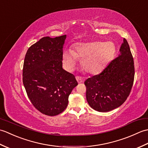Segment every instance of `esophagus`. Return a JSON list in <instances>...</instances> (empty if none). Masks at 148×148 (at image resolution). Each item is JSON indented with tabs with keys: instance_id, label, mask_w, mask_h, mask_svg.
I'll list each match as a JSON object with an SVG mask.
<instances>
[{
	"instance_id": "1",
	"label": "esophagus",
	"mask_w": 148,
	"mask_h": 148,
	"mask_svg": "<svg viewBox=\"0 0 148 148\" xmlns=\"http://www.w3.org/2000/svg\"><path fill=\"white\" fill-rule=\"evenodd\" d=\"M76 79L77 82L79 83H81V82H82V81H83V77H81V76H76Z\"/></svg>"
}]
</instances>
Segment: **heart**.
Listing matches in <instances>:
<instances>
[{"label":"heart","mask_w":148,"mask_h":148,"mask_svg":"<svg viewBox=\"0 0 148 148\" xmlns=\"http://www.w3.org/2000/svg\"><path fill=\"white\" fill-rule=\"evenodd\" d=\"M116 52V47L112 42L96 41L77 43L74 49L67 50L63 54V62L67 69L76 64L77 58H81V65L86 72L97 74L111 60Z\"/></svg>","instance_id":"heart-1"}]
</instances>
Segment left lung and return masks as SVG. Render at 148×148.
<instances>
[{"label": "left lung", "instance_id": "left-lung-1", "mask_svg": "<svg viewBox=\"0 0 148 148\" xmlns=\"http://www.w3.org/2000/svg\"><path fill=\"white\" fill-rule=\"evenodd\" d=\"M120 55L100 72L87 79L86 100L91 108L108 112L118 108L129 96L132 88L135 68L134 58L126 39L119 49Z\"/></svg>", "mask_w": 148, "mask_h": 148}]
</instances>
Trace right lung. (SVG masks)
<instances>
[{
    "label": "right lung",
    "instance_id": "add662e5",
    "mask_svg": "<svg viewBox=\"0 0 148 148\" xmlns=\"http://www.w3.org/2000/svg\"><path fill=\"white\" fill-rule=\"evenodd\" d=\"M66 35L45 37L28 49L24 60L23 83L31 103L44 114L56 116L67 107L69 96L78 83L62 69Z\"/></svg>",
    "mask_w": 148,
    "mask_h": 148
}]
</instances>
